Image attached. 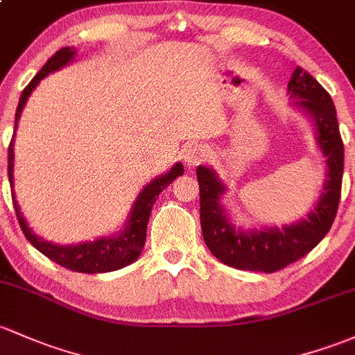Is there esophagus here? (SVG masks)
I'll return each mask as SVG.
<instances>
[{"label": "esophagus", "mask_w": 355, "mask_h": 355, "mask_svg": "<svg viewBox=\"0 0 355 355\" xmlns=\"http://www.w3.org/2000/svg\"><path fill=\"white\" fill-rule=\"evenodd\" d=\"M208 150L203 146H189L182 152V161L188 167H194L203 161H207Z\"/></svg>", "instance_id": "obj_1"}]
</instances>
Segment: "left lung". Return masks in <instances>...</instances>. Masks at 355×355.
Masks as SVG:
<instances>
[{
	"instance_id": "left-lung-1",
	"label": "left lung",
	"mask_w": 355,
	"mask_h": 355,
	"mask_svg": "<svg viewBox=\"0 0 355 355\" xmlns=\"http://www.w3.org/2000/svg\"><path fill=\"white\" fill-rule=\"evenodd\" d=\"M289 106L313 123L315 140L325 157L327 179L313 209L298 222L283 227H237L222 203L227 184L213 167L198 166L201 232L209 252L230 268L276 272L310 252L327 235L337 215L344 174V144L338 132L337 112L322 85L296 67L288 83Z\"/></svg>"
}]
</instances>
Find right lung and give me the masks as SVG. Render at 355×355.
Returning a JSON list of instances; mask_svg holds the SVG:
<instances>
[{
	"instance_id": "add662e5",
	"label": "right lung",
	"mask_w": 355,
	"mask_h": 355,
	"mask_svg": "<svg viewBox=\"0 0 355 355\" xmlns=\"http://www.w3.org/2000/svg\"><path fill=\"white\" fill-rule=\"evenodd\" d=\"M76 52L74 47H64L57 51L51 59L45 62L39 74L30 81V85L25 87L21 93L20 101H18L17 113H15V130L18 128V120H20L21 112H24L26 101H28L32 91L39 86V83L44 78H47L51 72L62 69L64 66L71 64L74 60ZM15 135L11 139L8 147V178L11 186V196H13L15 211H17L18 222H20L21 230H24L25 237L28 242L35 247L39 252L45 257L54 261L55 264L62 266V268L76 270V272H86V274H96V272H110V270H116L125 268V266L132 264L139 259L142 252L144 245H146L147 237V222L150 218V211L154 203L157 201L159 194L162 189H166L171 182L178 176L184 174V167L181 162H176L171 167L167 173L159 174L157 178L147 182L142 189H140L139 196L133 201L130 213H128L127 220H125L123 227L115 234L108 235V237H100L93 242H81V243H71V245H60V243L49 242L44 240L32 228L28 227L26 220L21 215L20 207H18L17 196L13 191V164H15Z\"/></svg>"
}]
</instances>
